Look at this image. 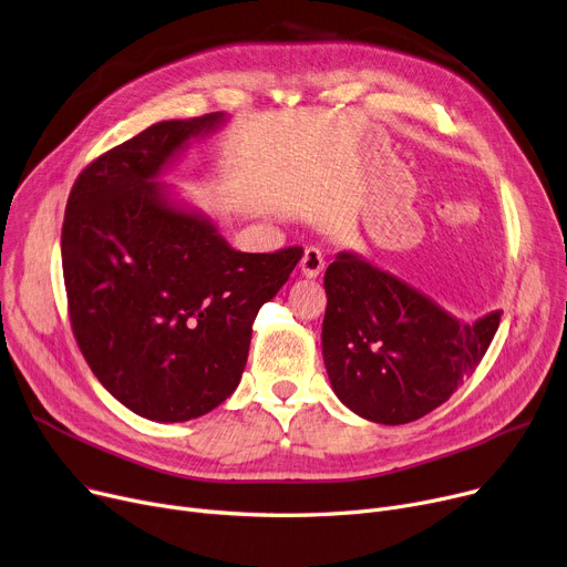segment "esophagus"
Here are the masks:
<instances>
[{
	"mask_svg": "<svg viewBox=\"0 0 567 567\" xmlns=\"http://www.w3.org/2000/svg\"><path fill=\"white\" fill-rule=\"evenodd\" d=\"M323 255L319 248L310 246L306 248L303 257H300V274H303L306 278H317L321 271H323Z\"/></svg>",
	"mask_w": 567,
	"mask_h": 567,
	"instance_id": "obj_1",
	"label": "esophagus"
}]
</instances>
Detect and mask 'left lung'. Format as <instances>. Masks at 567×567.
<instances>
[{
	"instance_id": "8db88e82",
	"label": "left lung",
	"mask_w": 567,
	"mask_h": 567,
	"mask_svg": "<svg viewBox=\"0 0 567 567\" xmlns=\"http://www.w3.org/2000/svg\"><path fill=\"white\" fill-rule=\"evenodd\" d=\"M323 362L334 394L375 424H408L449 401L481 364L502 312L467 326L369 261L326 269Z\"/></svg>"
}]
</instances>
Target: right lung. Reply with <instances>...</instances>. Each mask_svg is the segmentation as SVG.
Returning <instances> with one entry per match:
<instances>
[{
	"mask_svg": "<svg viewBox=\"0 0 567 567\" xmlns=\"http://www.w3.org/2000/svg\"><path fill=\"white\" fill-rule=\"evenodd\" d=\"M223 113L150 125L74 179L61 230L68 317L97 381L153 422L200 417L241 381L257 310L303 248L239 252L153 182Z\"/></svg>",
	"mask_w": 567,
	"mask_h": 567,
	"instance_id": "obj_1",
	"label": "right lung"
}]
</instances>
